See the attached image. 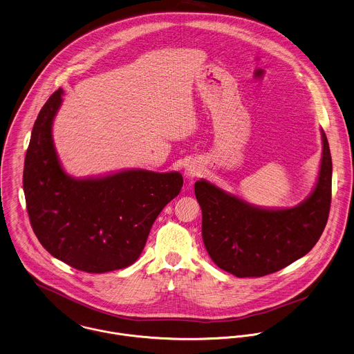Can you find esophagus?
I'll return each instance as SVG.
<instances>
[{
	"instance_id": "1",
	"label": "esophagus",
	"mask_w": 354,
	"mask_h": 354,
	"mask_svg": "<svg viewBox=\"0 0 354 354\" xmlns=\"http://www.w3.org/2000/svg\"><path fill=\"white\" fill-rule=\"evenodd\" d=\"M201 171H203V167H201V164H198V162L193 161V162L187 164V167H186V171H185V175H186L189 179H193V178L198 176V175L201 174Z\"/></svg>"
}]
</instances>
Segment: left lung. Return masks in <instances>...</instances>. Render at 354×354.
I'll use <instances>...</instances> for the list:
<instances>
[{
  "label": "left lung",
  "mask_w": 354,
  "mask_h": 354,
  "mask_svg": "<svg viewBox=\"0 0 354 354\" xmlns=\"http://www.w3.org/2000/svg\"><path fill=\"white\" fill-rule=\"evenodd\" d=\"M322 141L316 187L292 208H259L205 179L196 182L204 245L218 268L238 278H260L310 252L324 231L331 207L333 161L323 130Z\"/></svg>",
  "instance_id": "left-lung-1"
}]
</instances>
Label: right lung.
<instances>
[{"label": "right lung", "instance_id": "obj_1", "mask_svg": "<svg viewBox=\"0 0 354 354\" xmlns=\"http://www.w3.org/2000/svg\"><path fill=\"white\" fill-rule=\"evenodd\" d=\"M63 90L42 106L31 133L23 189L31 227L41 245L79 271L122 270L141 256L150 228L182 186L179 172L127 169L75 179L60 164L52 137Z\"/></svg>", "mask_w": 354, "mask_h": 354}]
</instances>
